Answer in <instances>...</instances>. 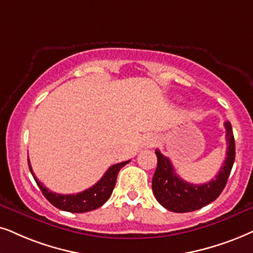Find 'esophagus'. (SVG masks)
Wrapping results in <instances>:
<instances>
[{
	"label": "esophagus",
	"instance_id": "34e87169",
	"mask_svg": "<svg viewBox=\"0 0 253 253\" xmlns=\"http://www.w3.org/2000/svg\"><path fill=\"white\" fill-rule=\"evenodd\" d=\"M156 143V137L154 136H148L146 139V146L147 147H153Z\"/></svg>",
	"mask_w": 253,
	"mask_h": 253
}]
</instances>
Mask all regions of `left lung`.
I'll list each match as a JSON object with an SVG mask.
<instances>
[{
  "label": "left lung",
  "instance_id": "1",
  "mask_svg": "<svg viewBox=\"0 0 253 253\" xmlns=\"http://www.w3.org/2000/svg\"><path fill=\"white\" fill-rule=\"evenodd\" d=\"M226 130V158L215 178L204 184L185 182L175 172L170 160L155 150L158 167L152 181L153 193L158 202L172 212H189L213 202L222 193L228 182L236 156L235 137L230 121L224 124Z\"/></svg>",
  "mask_w": 253,
  "mask_h": 253
}]
</instances>
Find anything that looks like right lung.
I'll return each instance as SVG.
<instances>
[{"label":"right lung","instance_id":"obj_1","mask_svg":"<svg viewBox=\"0 0 253 253\" xmlns=\"http://www.w3.org/2000/svg\"><path fill=\"white\" fill-rule=\"evenodd\" d=\"M129 161L120 162V164L113 165L112 167L107 169V171L105 172L104 176L99 180L94 185H92L91 188L86 189L82 193L78 194H72V195H60L52 193V191L47 189L43 185L42 182L37 180V177L35 176L33 169H31L30 161L28 159V165L30 172L33 174V176L36 181V183L42 193L49 202L58 208L60 210L69 212H87L91 210L98 209L99 207H101L106 201L110 198L113 191L114 187H116L117 176L118 172L125 165L128 164Z\"/></svg>","mask_w":253,"mask_h":253}]
</instances>
